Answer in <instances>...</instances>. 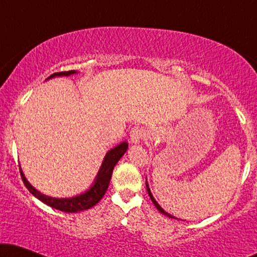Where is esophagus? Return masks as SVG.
<instances>
[{
	"instance_id": "obj_1",
	"label": "esophagus",
	"mask_w": 257,
	"mask_h": 257,
	"mask_svg": "<svg viewBox=\"0 0 257 257\" xmlns=\"http://www.w3.org/2000/svg\"><path fill=\"white\" fill-rule=\"evenodd\" d=\"M144 136H145V131L139 126H135L130 132V139L133 144H139L144 138Z\"/></svg>"
}]
</instances>
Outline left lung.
<instances>
[{"instance_id": "obj_1", "label": "left lung", "mask_w": 257, "mask_h": 257, "mask_svg": "<svg viewBox=\"0 0 257 257\" xmlns=\"http://www.w3.org/2000/svg\"><path fill=\"white\" fill-rule=\"evenodd\" d=\"M146 188H147V193H149V195H150V198H151V200H152V202L154 203V206L157 207V209L159 210V212L161 213V214H164V215H166V216H168V217H171V219H177V217H174L173 215H171V214H168L167 212H165V210L161 208V206L159 205V203L157 202V200L153 198V195H152V193H151V189H150V187H149V184H147V181H146Z\"/></svg>"}]
</instances>
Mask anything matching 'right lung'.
Listing matches in <instances>:
<instances>
[{
	"mask_svg": "<svg viewBox=\"0 0 257 257\" xmlns=\"http://www.w3.org/2000/svg\"><path fill=\"white\" fill-rule=\"evenodd\" d=\"M75 73H77V71H75V70H71V71L56 72L54 75L49 77L48 79L54 78V77L71 76V75H75ZM127 149H128V144L126 142H122L119 144V145L108 151V152L105 154L103 163H101V166L99 168V171H98L96 179H94L93 184L91 185V187L87 189V191L82 193V194L72 196V198L59 199V198H52V196L44 195L43 193L37 191V189L27 180L26 175H24V173L22 172V168L20 166L21 178H22L23 184L26 185L28 191H29L34 196H36L38 200H41L42 202H44L45 205L50 206L55 209L62 210V212H65V213L82 212V210H86L91 208V207L96 206L97 203L100 201V199L103 198L105 192H106L108 185H110L112 172H113L115 164L120 160V158L124 156Z\"/></svg>",
	"mask_w": 257,
	"mask_h": 257,
	"instance_id": "add662e5",
	"label": "right lung"
}]
</instances>
